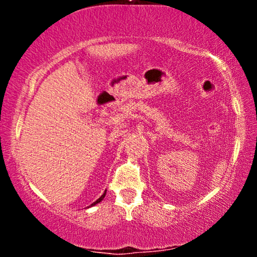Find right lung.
Instances as JSON below:
<instances>
[{
	"mask_svg": "<svg viewBox=\"0 0 257 257\" xmlns=\"http://www.w3.org/2000/svg\"><path fill=\"white\" fill-rule=\"evenodd\" d=\"M105 194H106V191H105V192H104V193H102V196H101V197H100V198H99V199H96V200H95V202H94V203H93V204H90V206H93V205L98 204V203H100V202H101V200H102V199H104Z\"/></svg>",
	"mask_w": 257,
	"mask_h": 257,
	"instance_id": "right-lung-1",
	"label": "right lung"
}]
</instances>
